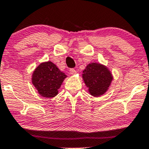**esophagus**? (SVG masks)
Returning a JSON list of instances; mask_svg holds the SVG:
<instances>
[{
  "mask_svg": "<svg viewBox=\"0 0 149 149\" xmlns=\"http://www.w3.org/2000/svg\"><path fill=\"white\" fill-rule=\"evenodd\" d=\"M70 74H72V75L76 74V70H75L74 68H70Z\"/></svg>",
  "mask_w": 149,
  "mask_h": 149,
  "instance_id": "1",
  "label": "esophagus"
}]
</instances>
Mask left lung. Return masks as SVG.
<instances>
[{
	"label": "left lung",
	"instance_id": "1",
	"mask_svg": "<svg viewBox=\"0 0 149 149\" xmlns=\"http://www.w3.org/2000/svg\"><path fill=\"white\" fill-rule=\"evenodd\" d=\"M83 79L93 96H100L107 90L112 80L110 72L106 67L97 63H91L83 71Z\"/></svg>",
	"mask_w": 149,
	"mask_h": 149
}]
</instances>
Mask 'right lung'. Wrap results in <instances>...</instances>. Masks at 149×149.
<instances>
[{
	"label": "right lung",
	"mask_w": 149,
	"mask_h": 149,
	"mask_svg": "<svg viewBox=\"0 0 149 149\" xmlns=\"http://www.w3.org/2000/svg\"><path fill=\"white\" fill-rule=\"evenodd\" d=\"M66 75L51 62L42 63L32 75V83L38 93L45 98H52L58 94V89Z\"/></svg>",
	"instance_id": "obj_1"
}]
</instances>
